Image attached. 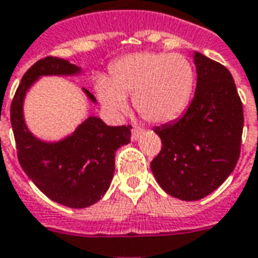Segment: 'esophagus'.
<instances>
[{"mask_svg":"<svg viewBox=\"0 0 258 258\" xmlns=\"http://www.w3.org/2000/svg\"><path fill=\"white\" fill-rule=\"evenodd\" d=\"M140 135H142V129L140 127H133L132 129V140L133 142H136V140H139V138H140Z\"/></svg>","mask_w":258,"mask_h":258,"instance_id":"34e87169","label":"esophagus"}]
</instances>
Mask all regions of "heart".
I'll list each match as a JSON object with an SVG mask.
<instances>
[{
    "mask_svg": "<svg viewBox=\"0 0 258 258\" xmlns=\"http://www.w3.org/2000/svg\"><path fill=\"white\" fill-rule=\"evenodd\" d=\"M196 72L186 55L136 52L116 59L111 79L98 78L96 90L105 108L115 114L127 109V97L140 116L151 123L175 120L189 107Z\"/></svg>",
    "mask_w": 258,
    "mask_h": 258,
    "instance_id": "1",
    "label": "heart"
}]
</instances>
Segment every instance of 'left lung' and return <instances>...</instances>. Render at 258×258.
Wrapping results in <instances>:
<instances>
[{
    "label": "left lung",
    "instance_id": "8db88e82",
    "mask_svg": "<svg viewBox=\"0 0 258 258\" xmlns=\"http://www.w3.org/2000/svg\"><path fill=\"white\" fill-rule=\"evenodd\" d=\"M195 97L179 119L157 126L161 151L150 167L168 195L195 202L224 183L240 155L243 107L231 72L200 52Z\"/></svg>",
    "mask_w": 258,
    "mask_h": 258
}]
</instances>
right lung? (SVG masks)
Wrapping results in <instances>:
<instances>
[{
  "label": "right lung",
  "mask_w": 258,
  "mask_h": 258,
  "mask_svg": "<svg viewBox=\"0 0 258 258\" xmlns=\"http://www.w3.org/2000/svg\"><path fill=\"white\" fill-rule=\"evenodd\" d=\"M82 68L67 59L45 56L29 68L11 104V123L18 160L33 183L52 202L71 208L93 206L108 190L115 172V151L131 142V125L108 126L89 116L67 138L45 142L26 126L23 103L41 76H76ZM91 103L96 97L83 89Z\"/></svg>",
  "instance_id": "1"
}]
</instances>
